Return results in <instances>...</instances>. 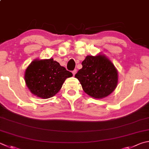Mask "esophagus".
I'll return each instance as SVG.
<instances>
[{
  "instance_id": "obj_1",
  "label": "esophagus",
  "mask_w": 149,
  "mask_h": 149,
  "mask_svg": "<svg viewBox=\"0 0 149 149\" xmlns=\"http://www.w3.org/2000/svg\"><path fill=\"white\" fill-rule=\"evenodd\" d=\"M76 73H77V70H74V71H73V72H72V74H73V75H74H74H75V74H76Z\"/></svg>"
}]
</instances>
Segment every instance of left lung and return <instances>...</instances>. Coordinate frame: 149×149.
Returning <instances> with one entry per match:
<instances>
[{"label": "left lung", "instance_id": "8db88e82", "mask_svg": "<svg viewBox=\"0 0 149 149\" xmlns=\"http://www.w3.org/2000/svg\"><path fill=\"white\" fill-rule=\"evenodd\" d=\"M75 75L84 92L92 98L102 99L111 94L118 84V71L105 55H88Z\"/></svg>", "mask_w": 149, "mask_h": 149}]
</instances>
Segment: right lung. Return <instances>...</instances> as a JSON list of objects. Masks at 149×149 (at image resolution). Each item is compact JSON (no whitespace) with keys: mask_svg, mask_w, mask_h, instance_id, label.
<instances>
[{"mask_svg":"<svg viewBox=\"0 0 149 149\" xmlns=\"http://www.w3.org/2000/svg\"><path fill=\"white\" fill-rule=\"evenodd\" d=\"M72 74L53 58L35 59L25 72L26 85L32 94L47 99L58 93L65 80Z\"/></svg>","mask_w":149,"mask_h":149,"instance_id":"right-lung-1","label":"right lung"}]
</instances>
